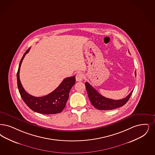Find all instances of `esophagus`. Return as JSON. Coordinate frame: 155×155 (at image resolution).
<instances>
[{
  "label": "esophagus",
  "mask_w": 155,
  "mask_h": 155,
  "mask_svg": "<svg viewBox=\"0 0 155 155\" xmlns=\"http://www.w3.org/2000/svg\"><path fill=\"white\" fill-rule=\"evenodd\" d=\"M84 75L83 74H82V73L77 74L76 75V77H75L76 81H82L83 78H84Z\"/></svg>",
  "instance_id": "1"
}]
</instances>
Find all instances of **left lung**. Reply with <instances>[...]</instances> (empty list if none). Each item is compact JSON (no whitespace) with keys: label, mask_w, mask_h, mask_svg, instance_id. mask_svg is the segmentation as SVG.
Wrapping results in <instances>:
<instances>
[{"label":"left lung","mask_w":155,"mask_h":155,"mask_svg":"<svg viewBox=\"0 0 155 155\" xmlns=\"http://www.w3.org/2000/svg\"><path fill=\"white\" fill-rule=\"evenodd\" d=\"M136 76V71H135ZM85 87L87 89L88 97L90 100L92 104L99 110H111L124 105L130 99L133 93L132 91L130 94L125 98L120 100H113L108 99L103 96L101 94L97 92L87 82H86Z\"/></svg>","instance_id":"8db88e82"}]
</instances>
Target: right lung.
I'll return each mask as SVG.
<instances>
[{
  "instance_id": "obj_1",
  "label": "right lung",
  "mask_w": 155,
  "mask_h": 155,
  "mask_svg": "<svg viewBox=\"0 0 155 155\" xmlns=\"http://www.w3.org/2000/svg\"><path fill=\"white\" fill-rule=\"evenodd\" d=\"M30 48L25 52L22 56L17 73V85L20 95L25 104L33 111L47 115L60 113L66 106L70 91L75 84V77L73 76L66 78L53 92L43 97H35L27 93L19 80V70L25 55L29 51Z\"/></svg>"
}]
</instances>
